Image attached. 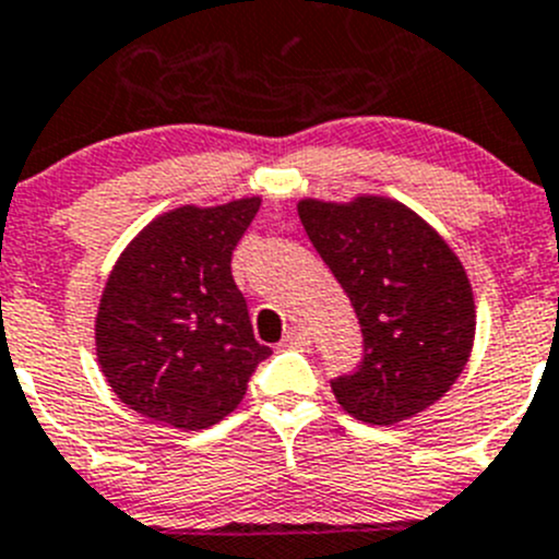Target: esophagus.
Returning a JSON list of instances; mask_svg holds the SVG:
<instances>
[{
    "label": "esophagus",
    "instance_id": "obj_1",
    "mask_svg": "<svg viewBox=\"0 0 559 559\" xmlns=\"http://www.w3.org/2000/svg\"><path fill=\"white\" fill-rule=\"evenodd\" d=\"M284 347H295V350H309L311 347V333L306 328H292L284 336Z\"/></svg>",
    "mask_w": 559,
    "mask_h": 559
}]
</instances>
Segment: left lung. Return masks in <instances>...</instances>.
I'll return each mask as SVG.
<instances>
[{
	"label": "left lung",
	"mask_w": 559,
	"mask_h": 559,
	"mask_svg": "<svg viewBox=\"0 0 559 559\" xmlns=\"http://www.w3.org/2000/svg\"><path fill=\"white\" fill-rule=\"evenodd\" d=\"M297 215L356 309L361 367L331 380L338 405L367 425L430 408L461 378L474 344V295L447 239L383 195L304 198Z\"/></svg>",
	"instance_id": "8db88e82"
}]
</instances>
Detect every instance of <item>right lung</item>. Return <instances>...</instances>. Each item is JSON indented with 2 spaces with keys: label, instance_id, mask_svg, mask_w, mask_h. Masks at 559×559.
<instances>
[{
  "label": "right lung",
  "instance_id": "1",
  "mask_svg": "<svg viewBox=\"0 0 559 559\" xmlns=\"http://www.w3.org/2000/svg\"><path fill=\"white\" fill-rule=\"evenodd\" d=\"M262 198L179 206L127 245L102 292L96 356L112 391L138 414L206 430L245 397L270 347L253 338L231 253Z\"/></svg>",
  "mask_w": 559,
  "mask_h": 559
}]
</instances>
